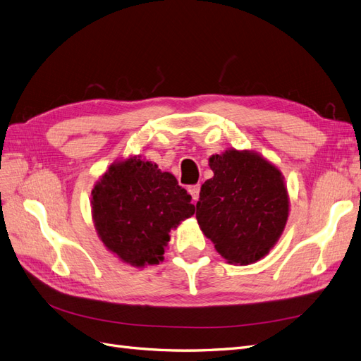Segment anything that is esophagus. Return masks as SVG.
<instances>
[{
	"instance_id": "34e87169",
	"label": "esophagus",
	"mask_w": 361,
	"mask_h": 361,
	"mask_svg": "<svg viewBox=\"0 0 361 361\" xmlns=\"http://www.w3.org/2000/svg\"><path fill=\"white\" fill-rule=\"evenodd\" d=\"M188 192L191 194V197L194 202L199 200V194H200V185H191L188 187Z\"/></svg>"
}]
</instances>
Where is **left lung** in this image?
Listing matches in <instances>:
<instances>
[{"label":"left lung","mask_w":361,"mask_h":361,"mask_svg":"<svg viewBox=\"0 0 361 361\" xmlns=\"http://www.w3.org/2000/svg\"><path fill=\"white\" fill-rule=\"evenodd\" d=\"M195 218L231 264L248 265L268 255L286 226L288 191L281 173L253 152L226 150L209 158Z\"/></svg>","instance_id":"8db88e82"}]
</instances>
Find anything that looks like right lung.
Returning a JSON list of instances; mask_svg holds the SVG:
<instances>
[{"instance_id": "obj_1", "label": "right lung", "mask_w": 361, "mask_h": 361, "mask_svg": "<svg viewBox=\"0 0 361 361\" xmlns=\"http://www.w3.org/2000/svg\"><path fill=\"white\" fill-rule=\"evenodd\" d=\"M92 195L97 235L134 267L159 264L171 228L195 211L173 174L135 157L113 164Z\"/></svg>"}]
</instances>
